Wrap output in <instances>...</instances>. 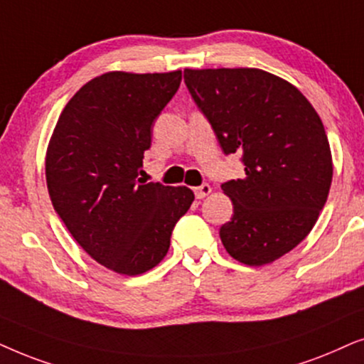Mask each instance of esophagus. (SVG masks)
Instances as JSON below:
<instances>
[{
	"label": "esophagus",
	"mask_w": 364,
	"mask_h": 364,
	"mask_svg": "<svg viewBox=\"0 0 364 364\" xmlns=\"http://www.w3.org/2000/svg\"><path fill=\"white\" fill-rule=\"evenodd\" d=\"M211 193V186L210 185H201L195 188V196L198 198V200H203V198L208 196Z\"/></svg>",
	"instance_id": "34e87169"
}]
</instances>
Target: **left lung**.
I'll return each instance as SVG.
<instances>
[{
	"label": "left lung",
	"mask_w": 364,
	"mask_h": 364,
	"mask_svg": "<svg viewBox=\"0 0 364 364\" xmlns=\"http://www.w3.org/2000/svg\"><path fill=\"white\" fill-rule=\"evenodd\" d=\"M193 100L245 178L221 185L232 218L220 238L248 266L269 264L309 235L328 200L333 159L323 121L296 86L258 68L185 70Z\"/></svg>",
	"instance_id": "left-lung-1"
}]
</instances>
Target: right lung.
<instances>
[{"mask_svg": "<svg viewBox=\"0 0 364 364\" xmlns=\"http://www.w3.org/2000/svg\"><path fill=\"white\" fill-rule=\"evenodd\" d=\"M179 83V70L96 76L68 101L48 143L53 208L76 243L118 274L161 263L174 225L195 201L190 188L138 178L154 119Z\"/></svg>", "mask_w": 364, "mask_h": 364, "instance_id": "1", "label": "right lung"}]
</instances>
